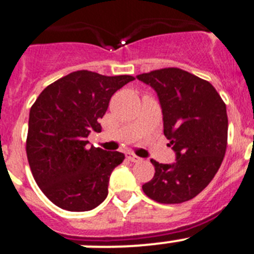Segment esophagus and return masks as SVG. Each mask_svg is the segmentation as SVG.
<instances>
[{
  "label": "esophagus",
  "instance_id": "obj_1",
  "mask_svg": "<svg viewBox=\"0 0 254 254\" xmlns=\"http://www.w3.org/2000/svg\"><path fill=\"white\" fill-rule=\"evenodd\" d=\"M126 157H127V159H128V161H131V162L141 161V159H139L138 156H136V155H134V153H132V152H127V153H126Z\"/></svg>",
  "mask_w": 254,
  "mask_h": 254
}]
</instances>
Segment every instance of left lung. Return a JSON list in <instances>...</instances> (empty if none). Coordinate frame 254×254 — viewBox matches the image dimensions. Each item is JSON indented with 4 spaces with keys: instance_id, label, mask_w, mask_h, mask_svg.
<instances>
[{
    "instance_id": "left-lung-1",
    "label": "left lung",
    "mask_w": 254,
    "mask_h": 254,
    "mask_svg": "<svg viewBox=\"0 0 254 254\" xmlns=\"http://www.w3.org/2000/svg\"><path fill=\"white\" fill-rule=\"evenodd\" d=\"M159 97L164 134L174 150L173 164L155 166L152 180L143 184L148 197L179 204L196 196L209 185L227 150V107L209 81L178 68L139 74Z\"/></svg>"
}]
</instances>
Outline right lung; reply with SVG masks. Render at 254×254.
<instances>
[{
    "mask_svg": "<svg viewBox=\"0 0 254 254\" xmlns=\"http://www.w3.org/2000/svg\"><path fill=\"white\" fill-rule=\"evenodd\" d=\"M78 70L48 85L30 109L26 153L41 191L59 208L88 211L108 195L109 176L125 160L118 151L88 146L101 131L111 97L133 80Z\"/></svg>",
    "mask_w": 254,
    "mask_h": 254,
    "instance_id": "add662e5",
    "label": "right lung"
}]
</instances>
